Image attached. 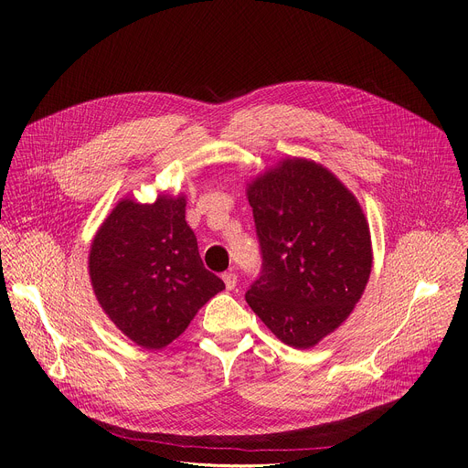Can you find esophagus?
<instances>
[{
	"instance_id": "34e87169",
	"label": "esophagus",
	"mask_w": 468,
	"mask_h": 468,
	"mask_svg": "<svg viewBox=\"0 0 468 468\" xmlns=\"http://www.w3.org/2000/svg\"><path fill=\"white\" fill-rule=\"evenodd\" d=\"M222 280H224V283H226V289H228V291H233V289L237 287V276H235L233 272H226V274H222Z\"/></svg>"
}]
</instances>
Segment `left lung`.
Masks as SVG:
<instances>
[{
	"label": "left lung",
	"instance_id": "8db88e82",
	"mask_svg": "<svg viewBox=\"0 0 468 468\" xmlns=\"http://www.w3.org/2000/svg\"><path fill=\"white\" fill-rule=\"evenodd\" d=\"M262 253L246 302L292 348H313L354 311L372 271L357 197L325 166L287 157L246 185Z\"/></svg>",
	"mask_w": 468,
	"mask_h": 468
}]
</instances>
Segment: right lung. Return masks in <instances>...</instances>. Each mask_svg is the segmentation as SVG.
<instances>
[{"mask_svg":"<svg viewBox=\"0 0 468 468\" xmlns=\"http://www.w3.org/2000/svg\"><path fill=\"white\" fill-rule=\"evenodd\" d=\"M185 207V194L161 192L154 204L123 197L90 244L89 276L98 303L144 350L168 346L226 289L204 266Z\"/></svg>","mask_w":468,"mask_h":468,"instance_id":"1","label":"right lung"}]
</instances>
